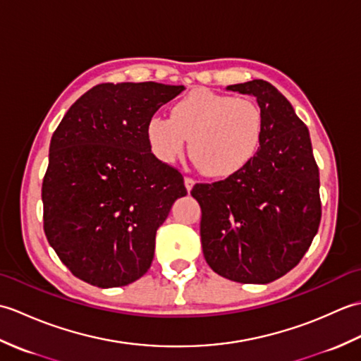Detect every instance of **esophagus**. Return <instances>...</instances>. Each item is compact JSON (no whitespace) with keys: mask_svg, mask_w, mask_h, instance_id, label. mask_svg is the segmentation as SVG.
<instances>
[{"mask_svg":"<svg viewBox=\"0 0 361 361\" xmlns=\"http://www.w3.org/2000/svg\"><path fill=\"white\" fill-rule=\"evenodd\" d=\"M194 185H195V181L192 178H189V176H186V178H185V186L188 189V192H190V190H192Z\"/></svg>","mask_w":361,"mask_h":361,"instance_id":"34e87169","label":"esophagus"}]
</instances>
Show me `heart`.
<instances>
[{"mask_svg":"<svg viewBox=\"0 0 361 361\" xmlns=\"http://www.w3.org/2000/svg\"><path fill=\"white\" fill-rule=\"evenodd\" d=\"M264 116L251 99L195 90L172 106L171 118L155 114L145 137L159 161L172 164L185 152L209 178H228L247 167L260 147Z\"/></svg>","mask_w":361,"mask_h":361,"instance_id":"b5f03b06","label":"heart"}]
</instances>
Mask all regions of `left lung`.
<instances>
[{"instance_id": "8db88e82", "label": "left lung", "mask_w": 361, "mask_h": 361, "mask_svg": "<svg viewBox=\"0 0 361 361\" xmlns=\"http://www.w3.org/2000/svg\"><path fill=\"white\" fill-rule=\"evenodd\" d=\"M226 90L256 97L264 136L243 171L190 192L202 208L203 256L226 279L268 283L299 264L318 233L319 172L309 128L271 83Z\"/></svg>"}]
</instances>
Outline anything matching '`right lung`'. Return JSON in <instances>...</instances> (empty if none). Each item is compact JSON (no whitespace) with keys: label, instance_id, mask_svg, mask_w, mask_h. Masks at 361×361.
<instances>
[{"label":"right lung","instance_id":"right-lung-1","mask_svg":"<svg viewBox=\"0 0 361 361\" xmlns=\"http://www.w3.org/2000/svg\"><path fill=\"white\" fill-rule=\"evenodd\" d=\"M183 90L101 83L54 132L42 188L44 234L75 278L111 288L150 268L157 229L188 190L181 173L152 153L145 126Z\"/></svg>","mask_w":361,"mask_h":361}]
</instances>
